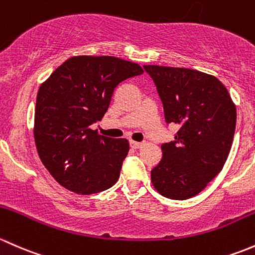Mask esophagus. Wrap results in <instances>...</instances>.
Here are the masks:
<instances>
[{"label":"esophagus","mask_w":255,"mask_h":255,"mask_svg":"<svg viewBox=\"0 0 255 255\" xmlns=\"http://www.w3.org/2000/svg\"><path fill=\"white\" fill-rule=\"evenodd\" d=\"M130 146L132 148H141L143 146V142H136V141H130Z\"/></svg>","instance_id":"obj_1"}]
</instances>
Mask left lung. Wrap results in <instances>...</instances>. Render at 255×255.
<instances>
[{
  "instance_id": "left-lung-1",
  "label": "left lung",
  "mask_w": 255,
  "mask_h": 255,
  "mask_svg": "<svg viewBox=\"0 0 255 255\" xmlns=\"http://www.w3.org/2000/svg\"><path fill=\"white\" fill-rule=\"evenodd\" d=\"M163 104L167 124L178 125L174 140L162 143V159L151 170L161 195L186 200L198 195L227 161L237 112L215 76L182 67L145 65Z\"/></svg>"
}]
</instances>
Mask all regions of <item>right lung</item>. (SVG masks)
<instances>
[{
	"label": "right lung",
	"mask_w": 255,
	"mask_h": 255,
	"mask_svg": "<svg viewBox=\"0 0 255 255\" xmlns=\"http://www.w3.org/2000/svg\"><path fill=\"white\" fill-rule=\"evenodd\" d=\"M141 73L135 62L82 55L70 57L41 83L34 140L41 162L60 185L89 195L117 183L128 141L98 135L91 125L104 117L115 87Z\"/></svg>",
	"instance_id": "1"
}]
</instances>
